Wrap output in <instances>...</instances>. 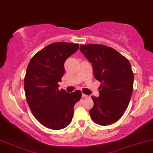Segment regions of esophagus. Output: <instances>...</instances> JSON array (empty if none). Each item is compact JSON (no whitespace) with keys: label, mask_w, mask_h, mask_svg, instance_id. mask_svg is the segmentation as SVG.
I'll use <instances>...</instances> for the list:
<instances>
[{"label":"esophagus","mask_w":153,"mask_h":153,"mask_svg":"<svg viewBox=\"0 0 153 153\" xmlns=\"http://www.w3.org/2000/svg\"><path fill=\"white\" fill-rule=\"evenodd\" d=\"M82 98H89V95L84 94H82Z\"/></svg>","instance_id":"esophagus-1"}]
</instances>
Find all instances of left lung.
Returning a JSON list of instances; mask_svg holds the SVG:
<instances>
[{
	"instance_id": "obj_1",
	"label": "left lung",
	"mask_w": 153,
	"mask_h": 153,
	"mask_svg": "<svg viewBox=\"0 0 153 153\" xmlns=\"http://www.w3.org/2000/svg\"><path fill=\"white\" fill-rule=\"evenodd\" d=\"M80 50L101 83L99 97H91L94 106L89 115L98 125H112L120 119L129 103L134 83L131 64L115 50L103 45H82Z\"/></svg>"
}]
</instances>
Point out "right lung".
Wrapping results in <instances>:
<instances>
[{
    "mask_svg": "<svg viewBox=\"0 0 153 153\" xmlns=\"http://www.w3.org/2000/svg\"><path fill=\"white\" fill-rule=\"evenodd\" d=\"M78 48V44L54 42L36 53L28 65L24 82L26 101L34 117L49 129L67 127L82 96L80 90H59L58 85L64 74L65 61Z\"/></svg>",
    "mask_w": 153,
    "mask_h": 153,
    "instance_id": "right-lung-1",
    "label": "right lung"
}]
</instances>
